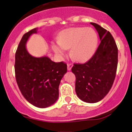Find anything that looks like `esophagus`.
<instances>
[{
  "label": "esophagus",
  "mask_w": 132,
  "mask_h": 132,
  "mask_svg": "<svg viewBox=\"0 0 132 132\" xmlns=\"http://www.w3.org/2000/svg\"><path fill=\"white\" fill-rule=\"evenodd\" d=\"M73 67L72 63H68L67 64V70H71Z\"/></svg>",
  "instance_id": "esophagus-1"
}]
</instances>
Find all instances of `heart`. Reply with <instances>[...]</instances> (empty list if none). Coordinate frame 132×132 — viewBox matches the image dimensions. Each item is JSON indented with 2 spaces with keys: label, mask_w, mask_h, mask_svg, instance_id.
<instances>
[{
  "label": "heart",
  "mask_w": 132,
  "mask_h": 132,
  "mask_svg": "<svg viewBox=\"0 0 132 132\" xmlns=\"http://www.w3.org/2000/svg\"><path fill=\"white\" fill-rule=\"evenodd\" d=\"M59 41L52 42V50L59 57H63L66 49L70 48V55L74 60L85 62L94 55L98 46V36L93 28H72L60 32Z\"/></svg>",
  "instance_id": "1"
}]
</instances>
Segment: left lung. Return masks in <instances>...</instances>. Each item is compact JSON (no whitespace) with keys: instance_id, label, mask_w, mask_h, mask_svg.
<instances>
[{"instance_id":"1","label":"left lung","mask_w":132,"mask_h":132,"mask_svg":"<svg viewBox=\"0 0 132 132\" xmlns=\"http://www.w3.org/2000/svg\"><path fill=\"white\" fill-rule=\"evenodd\" d=\"M98 32L101 43L87 62L74 64L72 72L76 77L75 91L83 101L95 103L107 95L112 88L118 63V49L109 31L90 23Z\"/></svg>"}]
</instances>
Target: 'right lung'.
<instances>
[{
	"mask_svg": "<svg viewBox=\"0 0 132 132\" xmlns=\"http://www.w3.org/2000/svg\"><path fill=\"white\" fill-rule=\"evenodd\" d=\"M37 32V28L31 29L20 42L15 53V77L24 98L37 108H46L58 100L59 86L67 65L63 62H54L47 56L34 57L28 52L26 43Z\"/></svg>",
	"mask_w": 132,
	"mask_h": 132,
	"instance_id": "1",
	"label": "right lung"
}]
</instances>
